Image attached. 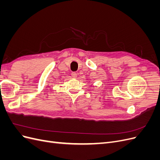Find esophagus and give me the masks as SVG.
<instances>
[{
	"label": "esophagus",
	"mask_w": 160,
	"mask_h": 160,
	"mask_svg": "<svg viewBox=\"0 0 160 160\" xmlns=\"http://www.w3.org/2000/svg\"><path fill=\"white\" fill-rule=\"evenodd\" d=\"M71 76L72 78H76V77H77V73L76 72H71Z\"/></svg>",
	"instance_id": "1"
}]
</instances>
